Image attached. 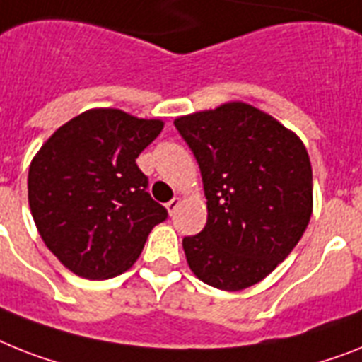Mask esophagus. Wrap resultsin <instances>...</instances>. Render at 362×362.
<instances>
[{
  "mask_svg": "<svg viewBox=\"0 0 362 362\" xmlns=\"http://www.w3.org/2000/svg\"><path fill=\"white\" fill-rule=\"evenodd\" d=\"M179 205H181V199H179V198L170 199V202L166 203V209H168L170 216H172V214H175V211H177V207H179Z\"/></svg>",
  "mask_w": 362,
  "mask_h": 362,
  "instance_id": "esophagus-1",
  "label": "esophagus"
}]
</instances>
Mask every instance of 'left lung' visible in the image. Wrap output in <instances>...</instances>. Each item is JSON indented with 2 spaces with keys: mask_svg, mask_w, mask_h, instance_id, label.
<instances>
[{
  "mask_svg": "<svg viewBox=\"0 0 362 362\" xmlns=\"http://www.w3.org/2000/svg\"><path fill=\"white\" fill-rule=\"evenodd\" d=\"M175 129L199 164L207 223L183 238L190 270L220 291L262 281L294 250L313 213V170L292 131L233 101L181 116Z\"/></svg>",
  "mask_w": 362,
  "mask_h": 362,
  "instance_id": "obj_1",
  "label": "left lung"
}]
</instances>
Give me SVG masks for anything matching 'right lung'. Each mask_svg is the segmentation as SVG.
Returning <instances> with one entry per match:
<instances>
[{
	"label": "right lung",
	"mask_w": 362,
	"mask_h": 362,
	"mask_svg": "<svg viewBox=\"0 0 362 362\" xmlns=\"http://www.w3.org/2000/svg\"><path fill=\"white\" fill-rule=\"evenodd\" d=\"M118 109H90L55 131L29 166V207L42 240L74 274L109 279L133 267L168 218L139 157L163 131Z\"/></svg>",
	"instance_id": "1"
}]
</instances>
